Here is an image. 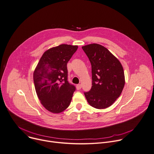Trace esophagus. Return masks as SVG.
<instances>
[{"label": "esophagus", "mask_w": 154, "mask_h": 154, "mask_svg": "<svg viewBox=\"0 0 154 154\" xmlns=\"http://www.w3.org/2000/svg\"><path fill=\"white\" fill-rule=\"evenodd\" d=\"M81 84H77L76 85V89H77V90H79V89H81Z\"/></svg>", "instance_id": "obj_1"}]
</instances>
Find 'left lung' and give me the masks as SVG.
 <instances>
[{
  "mask_svg": "<svg viewBox=\"0 0 154 154\" xmlns=\"http://www.w3.org/2000/svg\"><path fill=\"white\" fill-rule=\"evenodd\" d=\"M92 66V88L84 92L89 104L97 109L112 105L121 95L125 85L122 64L105 47L89 44L82 47Z\"/></svg>",
  "mask_w": 154,
  "mask_h": 154,
  "instance_id": "8db88e82",
  "label": "left lung"
}]
</instances>
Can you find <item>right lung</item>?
<instances>
[{
  "label": "right lung",
  "instance_id": "obj_1",
  "mask_svg": "<svg viewBox=\"0 0 154 154\" xmlns=\"http://www.w3.org/2000/svg\"><path fill=\"white\" fill-rule=\"evenodd\" d=\"M78 46L62 44L43 53L33 72L37 95L42 105L53 113L69 106L76 88L68 81L66 65Z\"/></svg>",
  "mask_w": 154,
  "mask_h": 154
}]
</instances>
